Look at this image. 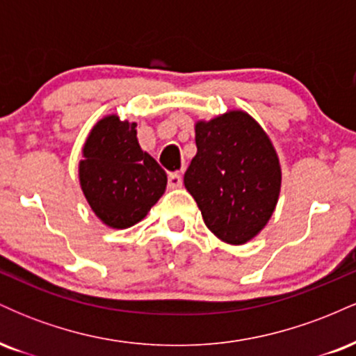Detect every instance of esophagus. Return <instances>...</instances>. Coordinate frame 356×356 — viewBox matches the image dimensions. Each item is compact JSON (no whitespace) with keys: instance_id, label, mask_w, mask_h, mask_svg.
I'll return each mask as SVG.
<instances>
[{"instance_id":"34e87169","label":"esophagus","mask_w":356,"mask_h":356,"mask_svg":"<svg viewBox=\"0 0 356 356\" xmlns=\"http://www.w3.org/2000/svg\"><path fill=\"white\" fill-rule=\"evenodd\" d=\"M182 186V175L177 172L169 174V187L170 189H179Z\"/></svg>"}]
</instances>
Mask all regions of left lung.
I'll return each mask as SVG.
<instances>
[{
    "instance_id": "8db88e82",
    "label": "left lung",
    "mask_w": 356,
    "mask_h": 356,
    "mask_svg": "<svg viewBox=\"0 0 356 356\" xmlns=\"http://www.w3.org/2000/svg\"><path fill=\"white\" fill-rule=\"evenodd\" d=\"M197 154L184 175L216 238L241 246L266 227L281 192V165L264 129L244 110L195 122Z\"/></svg>"
}]
</instances>
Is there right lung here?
<instances>
[{
  "instance_id": "obj_1",
  "label": "right lung",
  "mask_w": 356,
  "mask_h": 356,
  "mask_svg": "<svg viewBox=\"0 0 356 356\" xmlns=\"http://www.w3.org/2000/svg\"><path fill=\"white\" fill-rule=\"evenodd\" d=\"M136 127L117 113L105 115L81 149L80 187L97 218L112 229L140 222L167 187V174L140 149Z\"/></svg>"
}]
</instances>
